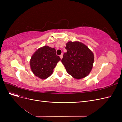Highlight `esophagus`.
<instances>
[{"mask_svg": "<svg viewBox=\"0 0 122 122\" xmlns=\"http://www.w3.org/2000/svg\"><path fill=\"white\" fill-rule=\"evenodd\" d=\"M60 58L61 59V58H62V57H63V54H61V55H60Z\"/></svg>", "mask_w": 122, "mask_h": 122, "instance_id": "obj_1", "label": "esophagus"}]
</instances>
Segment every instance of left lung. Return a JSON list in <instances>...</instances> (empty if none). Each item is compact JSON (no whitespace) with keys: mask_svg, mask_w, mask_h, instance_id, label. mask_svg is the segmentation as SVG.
<instances>
[{"mask_svg":"<svg viewBox=\"0 0 122 122\" xmlns=\"http://www.w3.org/2000/svg\"><path fill=\"white\" fill-rule=\"evenodd\" d=\"M61 60L66 71L76 79L86 77L91 71L94 61L93 53L84 44L79 42H69Z\"/></svg>","mask_w":122,"mask_h":122,"instance_id":"left-lung-1","label":"left lung"}]
</instances>
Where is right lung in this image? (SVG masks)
Here are the masks:
<instances>
[{"label": "right lung", "instance_id": "right-lung-1", "mask_svg": "<svg viewBox=\"0 0 122 122\" xmlns=\"http://www.w3.org/2000/svg\"><path fill=\"white\" fill-rule=\"evenodd\" d=\"M60 60L54 48L45 46L36 50L31 57V71L40 78L46 79L52 74L54 68Z\"/></svg>", "mask_w": 122, "mask_h": 122}]
</instances>
